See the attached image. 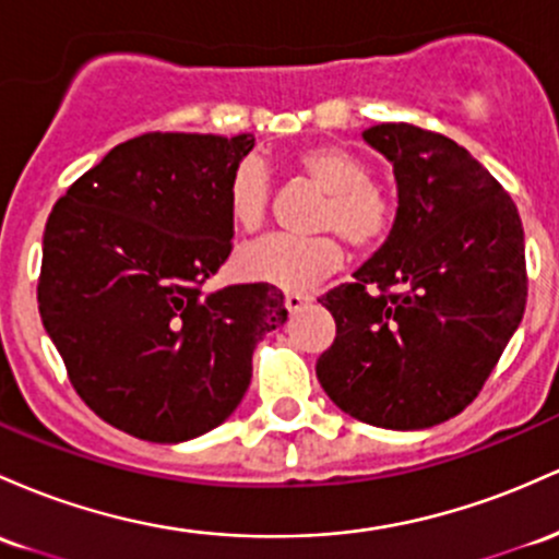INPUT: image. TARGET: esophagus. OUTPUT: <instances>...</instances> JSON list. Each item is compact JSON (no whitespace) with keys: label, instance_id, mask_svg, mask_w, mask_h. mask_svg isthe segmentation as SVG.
I'll use <instances>...</instances> for the list:
<instances>
[{"label":"esophagus","instance_id":"obj_1","mask_svg":"<svg viewBox=\"0 0 559 559\" xmlns=\"http://www.w3.org/2000/svg\"><path fill=\"white\" fill-rule=\"evenodd\" d=\"M284 305H286V310H289V312H299V310L305 308V305H310V297H308V294L289 292V294H286Z\"/></svg>","mask_w":559,"mask_h":559}]
</instances>
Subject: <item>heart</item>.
Returning a JSON list of instances; mask_svg holds the SVG:
<instances>
[{
	"label": "heart",
	"instance_id": "heart-1",
	"mask_svg": "<svg viewBox=\"0 0 559 559\" xmlns=\"http://www.w3.org/2000/svg\"><path fill=\"white\" fill-rule=\"evenodd\" d=\"M299 177L323 190V201L312 217V230L334 233L355 251L382 247L395 228L397 206L384 188L373 182V167L366 156L345 145H310L292 158ZM228 214L241 230H257L267 217L270 182L254 158H243L230 171ZM334 236L292 238L267 236L236 251L233 267L243 281L270 284L286 292H305L345 260Z\"/></svg>",
	"mask_w": 559,
	"mask_h": 559
}]
</instances>
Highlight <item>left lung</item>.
<instances>
[{"instance_id": "left-lung-1", "label": "left lung", "mask_w": 559, "mask_h": 559, "mask_svg": "<svg viewBox=\"0 0 559 559\" xmlns=\"http://www.w3.org/2000/svg\"><path fill=\"white\" fill-rule=\"evenodd\" d=\"M397 217L384 247L318 302L336 336L321 388L373 427L421 429L464 411L499 364L528 299L514 201L462 145L414 124H377Z\"/></svg>"}]
</instances>
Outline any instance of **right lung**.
<instances>
[{
  "mask_svg": "<svg viewBox=\"0 0 559 559\" xmlns=\"http://www.w3.org/2000/svg\"><path fill=\"white\" fill-rule=\"evenodd\" d=\"M251 148V134H140L52 206L41 323L79 397L121 432L180 443L223 425L257 342L289 316L270 284L201 292L230 257L225 190Z\"/></svg>",
  "mask_w": 559,
  "mask_h": 559,
  "instance_id": "add662e5",
  "label": "right lung"
}]
</instances>
